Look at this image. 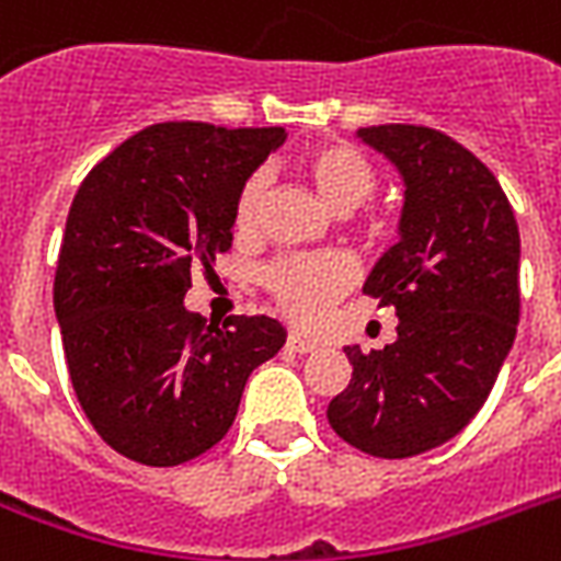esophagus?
Here are the masks:
<instances>
[{
	"instance_id": "1",
	"label": "esophagus",
	"mask_w": 561,
	"mask_h": 561,
	"mask_svg": "<svg viewBox=\"0 0 561 561\" xmlns=\"http://www.w3.org/2000/svg\"><path fill=\"white\" fill-rule=\"evenodd\" d=\"M288 350H294V353H299V356H309V353H318L320 344L302 335H288Z\"/></svg>"
}]
</instances>
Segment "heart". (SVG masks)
Listing matches in <instances>:
<instances>
[{
    "label": "heart",
    "instance_id": "obj_1",
    "mask_svg": "<svg viewBox=\"0 0 561 561\" xmlns=\"http://www.w3.org/2000/svg\"><path fill=\"white\" fill-rule=\"evenodd\" d=\"M297 170L299 176L309 182L311 191L337 214L365 205L376 191L374 161L347 140H323V144L302 149L297 158ZM264 199H267V176L252 173L234 196V232H255ZM353 279H356L353 262L335 252L282 259L262 273L264 288L271 290L276 309L299 327L318 323L329 302H335L353 285Z\"/></svg>",
    "mask_w": 561,
    "mask_h": 561
}]
</instances>
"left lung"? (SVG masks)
Returning <instances> with one entry per match:
<instances>
[{"instance_id":"left-lung-1","label":"left lung","mask_w":561,"mask_h":561,"mask_svg":"<svg viewBox=\"0 0 561 561\" xmlns=\"http://www.w3.org/2000/svg\"><path fill=\"white\" fill-rule=\"evenodd\" d=\"M403 179L400 241L365 282L394 306V344L344 347L353 379L327 409L356 450L409 459L459 435L489 400L520 318V234L489 167L426 126L358 128Z\"/></svg>"}]
</instances>
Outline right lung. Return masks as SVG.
Instances as JSON below:
<instances>
[{
  "mask_svg": "<svg viewBox=\"0 0 561 561\" xmlns=\"http://www.w3.org/2000/svg\"><path fill=\"white\" fill-rule=\"evenodd\" d=\"M285 128L156 123L81 182L55 271V318L81 409L119 456L173 468L232 426L250 374L285 344L273 318L185 309L194 267L232 247L234 196Z\"/></svg>",
  "mask_w": 561,
  "mask_h": 561,
  "instance_id": "obj_1",
  "label": "right lung"
}]
</instances>
